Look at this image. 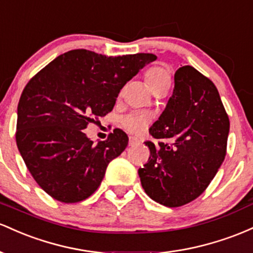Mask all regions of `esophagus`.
I'll list each match as a JSON object with an SVG mask.
<instances>
[{
    "label": "esophagus",
    "instance_id": "1",
    "mask_svg": "<svg viewBox=\"0 0 253 253\" xmlns=\"http://www.w3.org/2000/svg\"><path fill=\"white\" fill-rule=\"evenodd\" d=\"M140 143V140L137 137H134V136H130L129 137V146H134V144Z\"/></svg>",
    "mask_w": 253,
    "mask_h": 253
}]
</instances>
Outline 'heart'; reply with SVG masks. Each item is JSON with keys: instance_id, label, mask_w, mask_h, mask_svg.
<instances>
[{"instance_id": "1", "label": "heart", "mask_w": 253, "mask_h": 253, "mask_svg": "<svg viewBox=\"0 0 253 253\" xmlns=\"http://www.w3.org/2000/svg\"><path fill=\"white\" fill-rule=\"evenodd\" d=\"M147 84L150 89L154 92L159 88L167 87L171 84V75L165 65H153L144 74ZM150 122V116L147 113H129L122 118V126L131 134L140 135L147 129Z\"/></svg>"}]
</instances>
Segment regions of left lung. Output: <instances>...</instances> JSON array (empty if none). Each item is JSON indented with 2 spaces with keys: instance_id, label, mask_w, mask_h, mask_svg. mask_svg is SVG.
<instances>
[{
  "instance_id": "left-lung-1",
  "label": "left lung",
  "mask_w": 253,
  "mask_h": 253,
  "mask_svg": "<svg viewBox=\"0 0 253 253\" xmlns=\"http://www.w3.org/2000/svg\"><path fill=\"white\" fill-rule=\"evenodd\" d=\"M229 119L215 84L191 65L174 74L166 109L144 142L150 157L138 169L142 188L155 202L174 208L208 188L226 157Z\"/></svg>"
}]
</instances>
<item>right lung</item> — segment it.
Returning a JSON list of instances; mask_svg holds the SVG:
<instances>
[{
    "label": "right lung",
    "instance_id": "1",
    "mask_svg": "<svg viewBox=\"0 0 253 253\" xmlns=\"http://www.w3.org/2000/svg\"><path fill=\"white\" fill-rule=\"evenodd\" d=\"M157 56H105L78 49L59 55L36 74L20 96L16 144L41 188L63 203L88 198L107 165L127 146L123 130L93 144L82 130L111 112L127 81Z\"/></svg>",
    "mask_w": 253,
    "mask_h": 253
}]
</instances>
